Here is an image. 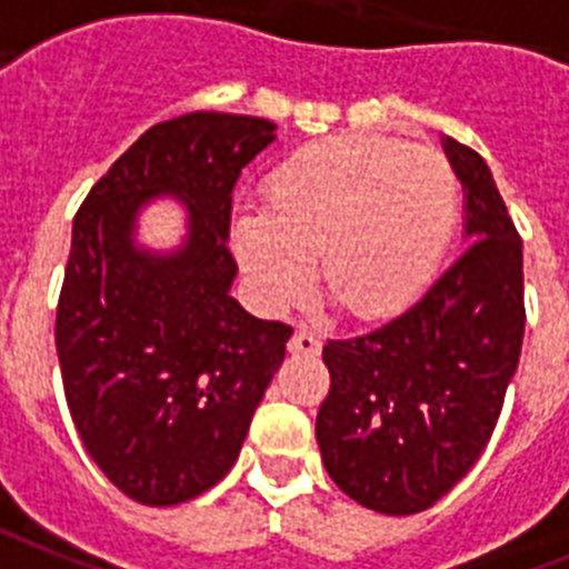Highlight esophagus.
Segmentation results:
<instances>
[{"label":"esophagus","instance_id":"34e87169","mask_svg":"<svg viewBox=\"0 0 569 569\" xmlns=\"http://www.w3.org/2000/svg\"><path fill=\"white\" fill-rule=\"evenodd\" d=\"M320 338L312 332V329H298L289 340V352L298 355H320Z\"/></svg>","mask_w":569,"mask_h":569}]
</instances>
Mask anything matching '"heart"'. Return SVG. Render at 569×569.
<instances>
[{
    "instance_id": "b5f03b06",
    "label": "heart",
    "mask_w": 569,
    "mask_h": 569,
    "mask_svg": "<svg viewBox=\"0 0 569 569\" xmlns=\"http://www.w3.org/2000/svg\"><path fill=\"white\" fill-rule=\"evenodd\" d=\"M458 223V177L432 148L340 134L300 148L266 180V211L234 220L237 260L269 306L298 300L320 254L355 318H387L438 271Z\"/></svg>"
}]
</instances>
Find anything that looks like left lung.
Listing matches in <instances>:
<instances>
[{
  "mask_svg": "<svg viewBox=\"0 0 569 569\" xmlns=\"http://www.w3.org/2000/svg\"><path fill=\"white\" fill-rule=\"evenodd\" d=\"M443 148L467 194V251L403 315L323 346L326 472L387 516L429 510L467 476L521 358V237L483 157L452 137Z\"/></svg>",
  "mask_w": 569,
  "mask_h": 569,
  "instance_id": "left-lung-1",
  "label": "left lung"
}]
</instances>
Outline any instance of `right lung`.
Here are the masks:
<instances>
[{
	"mask_svg": "<svg viewBox=\"0 0 569 569\" xmlns=\"http://www.w3.org/2000/svg\"><path fill=\"white\" fill-rule=\"evenodd\" d=\"M274 122L223 111L157 122L108 168L73 217L57 303V355L73 427L120 492L171 507L234 467L291 326L229 295L226 237L237 177ZM177 193L190 237L174 256L133 246L142 201Z\"/></svg>",
	"mask_w": 569,
	"mask_h": 569,
	"instance_id": "add662e5",
	"label": "right lung"
}]
</instances>
